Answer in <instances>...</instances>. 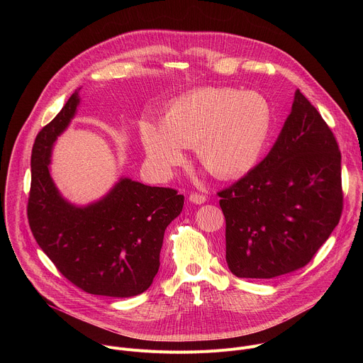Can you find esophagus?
<instances>
[{"instance_id": "34e87169", "label": "esophagus", "mask_w": 363, "mask_h": 363, "mask_svg": "<svg viewBox=\"0 0 363 363\" xmlns=\"http://www.w3.org/2000/svg\"><path fill=\"white\" fill-rule=\"evenodd\" d=\"M189 201H191L192 203L201 205V203H203V202L206 201V198H205V195H199V194H191V195H189Z\"/></svg>"}]
</instances>
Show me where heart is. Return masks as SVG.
I'll return each instance as SVG.
<instances>
[{
    "instance_id": "obj_1",
    "label": "heart",
    "mask_w": 363,
    "mask_h": 363,
    "mask_svg": "<svg viewBox=\"0 0 363 363\" xmlns=\"http://www.w3.org/2000/svg\"><path fill=\"white\" fill-rule=\"evenodd\" d=\"M274 113L260 93L201 87L175 99L162 122L143 118L139 138L155 177L168 179L195 145L199 164L220 179L240 178L263 160Z\"/></svg>"
}]
</instances>
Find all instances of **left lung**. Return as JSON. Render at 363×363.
Wrapping results in <instances>:
<instances>
[{
	"label": "left lung",
	"mask_w": 363,
	"mask_h": 363,
	"mask_svg": "<svg viewBox=\"0 0 363 363\" xmlns=\"http://www.w3.org/2000/svg\"><path fill=\"white\" fill-rule=\"evenodd\" d=\"M340 160L332 130L297 89L267 157L218 192L234 276L273 279L312 260L340 220Z\"/></svg>",
	"instance_id": "1"
}]
</instances>
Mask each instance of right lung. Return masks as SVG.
I'll list each match as a JSON object with an SVG mask.
<instances>
[{
    "label": "right lung",
    "mask_w": 363,
    "mask_h": 363,
    "mask_svg": "<svg viewBox=\"0 0 363 363\" xmlns=\"http://www.w3.org/2000/svg\"><path fill=\"white\" fill-rule=\"evenodd\" d=\"M79 90L35 138L30 228L40 248L79 289L97 296H138L160 270L164 234L181 214L184 195L122 177L97 201L87 205L67 201L51 178L50 164L57 138L76 116Z\"/></svg>",
    "instance_id": "right-lung-1"
}]
</instances>
